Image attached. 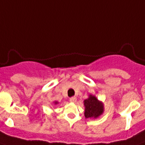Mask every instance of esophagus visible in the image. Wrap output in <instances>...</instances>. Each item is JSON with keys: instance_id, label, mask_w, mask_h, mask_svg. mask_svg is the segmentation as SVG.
<instances>
[{"instance_id": "esophagus-1", "label": "esophagus", "mask_w": 145, "mask_h": 145, "mask_svg": "<svg viewBox=\"0 0 145 145\" xmlns=\"http://www.w3.org/2000/svg\"><path fill=\"white\" fill-rule=\"evenodd\" d=\"M70 101L71 102L74 103V102L77 101V98H76V97H71V98H70Z\"/></svg>"}]
</instances>
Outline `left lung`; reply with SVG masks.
Returning a JSON list of instances; mask_svg holds the SVG:
<instances>
[{
	"label": "left lung",
	"instance_id": "1",
	"mask_svg": "<svg viewBox=\"0 0 145 145\" xmlns=\"http://www.w3.org/2000/svg\"><path fill=\"white\" fill-rule=\"evenodd\" d=\"M84 105L85 107L84 116L86 118L96 119L103 114L105 110L103 102L99 101L95 95L89 94L88 98L84 101Z\"/></svg>",
	"mask_w": 145,
	"mask_h": 145
}]
</instances>
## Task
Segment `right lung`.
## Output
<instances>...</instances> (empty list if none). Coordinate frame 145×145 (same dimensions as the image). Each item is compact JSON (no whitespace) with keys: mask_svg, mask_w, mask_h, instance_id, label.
Wrapping results in <instances>:
<instances>
[{"mask_svg":"<svg viewBox=\"0 0 145 145\" xmlns=\"http://www.w3.org/2000/svg\"><path fill=\"white\" fill-rule=\"evenodd\" d=\"M53 104H54L55 105H58V104H59V102H58L57 101H55L54 102H53Z\"/></svg>","mask_w":145,"mask_h":145,"instance_id":"right-lung-1","label":"right lung"}]
</instances>
